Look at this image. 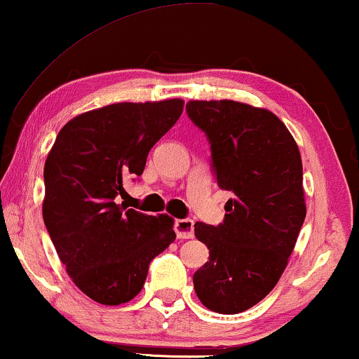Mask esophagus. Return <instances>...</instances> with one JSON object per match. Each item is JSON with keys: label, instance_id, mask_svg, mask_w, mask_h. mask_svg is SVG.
<instances>
[{"label": "esophagus", "instance_id": "esophagus-1", "mask_svg": "<svg viewBox=\"0 0 359 359\" xmlns=\"http://www.w3.org/2000/svg\"><path fill=\"white\" fill-rule=\"evenodd\" d=\"M175 232L178 238H193L194 237V222L191 219L175 220Z\"/></svg>", "mask_w": 359, "mask_h": 359}]
</instances>
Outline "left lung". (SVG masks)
I'll return each mask as SVG.
<instances>
[{
  "label": "left lung",
  "mask_w": 359,
  "mask_h": 359,
  "mask_svg": "<svg viewBox=\"0 0 359 359\" xmlns=\"http://www.w3.org/2000/svg\"><path fill=\"white\" fill-rule=\"evenodd\" d=\"M208 137L217 184L232 193L224 222L194 224L209 262L194 273L199 301L219 313L247 311L281 278L306 219L302 161L273 112L237 101H189Z\"/></svg>",
  "instance_id": "left-lung-1"
}]
</instances>
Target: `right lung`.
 <instances>
[{"label":"right lung","instance_id":"add662e5","mask_svg":"<svg viewBox=\"0 0 359 359\" xmlns=\"http://www.w3.org/2000/svg\"><path fill=\"white\" fill-rule=\"evenodd\" d=\"M181 100L116 102L88 111L58 132L46 160L42 214L73 283L104 306L142 291L150 262L175 242L173 219L117 204L124 181L183 112Z\"/></svg>","mask_w":359,"mask_h":359}]
</instances>
